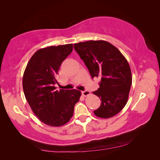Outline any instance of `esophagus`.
<instances>
[{
    "label": "esophagus",
    "instance_id": "esophagus-1",
    "mask_svg": "<svg viewBox=\"0 0 160 160\" xmlns=\"http://www.w3.org/2000/svg\"><path fill=\"white\" fill-rule=\"evenodd\" d=\"M82 94H83V96L86 97V96H88V95H90L91 93H90V91H88V90H85V91H82Z\"/></svg>",
    "mask_w": 160,
    "mask_h": 160
}]
</instances>
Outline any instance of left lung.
<instances>
[{"mask_svg": "<svg viewBox=\"0 0 160 160\" xmlns=\"http://www.w3.org/2000/svg\"><path fill=\"white\" fill-rule=\"evenodd\" d=\"M74 49L92 78L100 79L99 88L93 93L99 97L101 103L94 114L104 119L113 117L126 105L132 83L127 59L117 48L105 41L75 43Z\"/></svg>", "mask_w": 160, "mask_h": 160, "instance_id": "1", "label": "left lung"}]
</instances>
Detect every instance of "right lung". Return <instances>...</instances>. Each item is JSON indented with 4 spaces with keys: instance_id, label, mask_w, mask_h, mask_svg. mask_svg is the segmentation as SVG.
<instances>
[{
    "instance_id": "1",
    "label": "right lung",
    "mask_w": 160,
    "mask_h": 160,
    "mask_svg": "<svg viewBox=\"0 0 160 160\" xmlns=\"http://www.w3.org/2000/svg\"><path fill=\"white\" fill-rule=\"evenodd\" d=\"M72 51V44L38 49L28 61L22 77L28 103L41 122L52 127L66 124L73 115L81 95L76 89L57 91V75L60 66Z\"/></svg>"
}]
</instances>
